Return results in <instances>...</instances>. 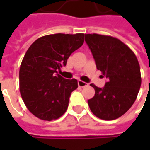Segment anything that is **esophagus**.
<instances>
[{
    "label": "esophagus",
    "mask_w": 150,
    "mask_h": 150,
    "mask_svg": "<svg viewBox=\"0 0 150 150\" xmlns=\"http://www.w3.org/2000/svg\"><path fill=\"white\" fill-rule=\"evenodd\" d=\"M78 84L79 87H81V88H83V87H85V86H87L88 85V83H85V82H83V81H81V80H79L78 82Z\"/></svg>",
    "instance_id": "1"
}]
</instances>
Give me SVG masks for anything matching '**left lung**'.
Here are the masks:
<instances>
[{"instance_id": "1", "label": "left lung", "mask_w": 150, "mask_h": 150, "mask_svg": "<svg viewBox=\"0 0 150 150\" xmlns=\"http://www.w3.org/2000/svg\"><path fill=\"white\" fill-rule=\"evenodd\" d=\"M98 70L108 82L101 88L91 84L95 95L88 100L92 112L103 120L121 117L134 104L141 86L140 67L134 52L118 38L85 34Z\"/></svg>"}]
</instances>
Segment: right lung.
Segmentation results:
<instances>
[{
	"label": "right lung",
	"instance_id": "obj_1",
	"mask_svg": "<svg viewBox=\"0 0 150 150\" xmlns=\"http://www.w3.org/2000/svg\"><path fill=\"white\" fill-rule=\"evenodd\" d=\"M83 33L47 35L26 51L19 72L20 93L28 110L38 118L51 121L67 111L78 81L62 78L57 71L83 44Z\"/></svg>",
	"mask_w": 150,
	"mask_h": 150
}]
</instances>
